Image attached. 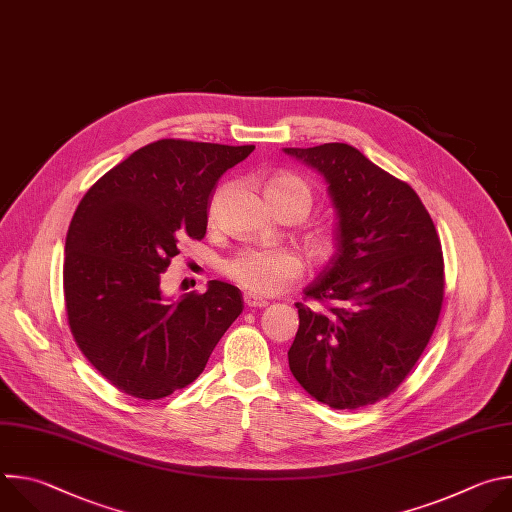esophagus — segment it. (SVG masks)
<instances>
[{
    "mask_svg": "<svg viewBox=\"0 0 512 512\" xmlns=\"http://www.w3.org/2000/svg\"><path fill=\"white\" fill-rule=\"evenodd\" d=\"M244 302H246V306H250V309H264V306H268V300H264L262 296L250 294V292L244 294Z\"/></svg>",
    "mask_w": 512,
    "mask_h": 512,
    "instance_id": "34e87169",
    "label": "esophagus"
}]
</instances>
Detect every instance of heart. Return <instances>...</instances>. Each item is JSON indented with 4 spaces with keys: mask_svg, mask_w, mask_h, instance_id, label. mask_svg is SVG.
Returning <instances> with one entry per match:
<instances>
[{
    "mask_svg": "<svg viewBox=\"0 0 512 512\" xmlns=\"http://www.w3.org/2000/svg\"><path fill=\"white\" fill-rule=\"evenodd\" d=\"M266 191L276 193H302L306 199H313L311 187L292 173L274 175ZM313 248L317 254L327 256L333 250V240L327 234L313 236ZM304 270L302 258L290 248H248L230 258L224 266L228 278L240 284L250 294L272 296L284 290L290 282L298 280Z\"/></svg>",
    "mask_w": 512,
    "mask_h": 512,
    "instance_id": "heart-1",
    "label": "heart"
}]
</instances>
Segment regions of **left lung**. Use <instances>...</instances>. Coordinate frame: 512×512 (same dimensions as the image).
<instances>
[{
  "label": "left lung",
  "instance_id": "1",
  "mask_svg": "<svg viewBox=\"0 0 512 512\" xmlns=\"http://www.w3.org/2000/svg\"><path fill=\"white\" fill-rule=\"evenodd\" d=\"M327 183L335 254L296 302L288 367L300 387L335 410L371 405L410 375L444 298V260L418 193L347 143L286 147Z\"/></svg>",
  "mask_w": 512,
  "mask_h": 512
}]
</instances>
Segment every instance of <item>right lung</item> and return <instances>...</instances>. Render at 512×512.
I'll return each instance as SVG.
<instances>
[{
	"label": "right lung",
	"instance_id": "add662e5",
	"mask_svg": "<svg viewBox=\"0 0 512 512\" xmlns=\"http://www.w3.org/2000/svg\"><path fill=\"white\" fill-rule=\"evenodd\" d=\"M252 151L161 139L78 203L64 246L66 315L84 357L123 393L161 399L189 385L244 311L228 282L175 300L161 290V272L181 240L206 236L218 179Z\"/></svg>",
	"mask_w": 512,
	"mask_h": 512
}]
</instances>
